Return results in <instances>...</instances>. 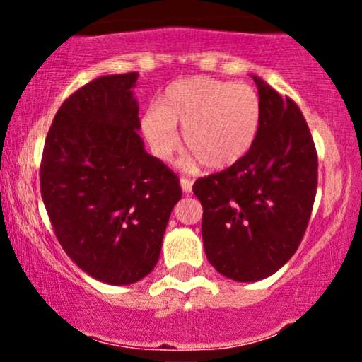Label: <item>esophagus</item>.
I'll use <instances>...</instances> for the list:
<instances>
[{
  "label": "esophagus",
  "mask_w": 362,
  "mask_h": 362,
  "mask_svg": "<svg viewBox=\"0 0 362 362\" xmlns=\"http://www.w3.org/2000/svg\"><path fill=\"white\" fill-rule=\"evenodd\" d=\"M192 185H194V182L190 180V178H187V177H180V187H182V190H184L185 194H190V192H192Z\"/></svg>",
  "instance_id": "34e87169"
}]
</instances>
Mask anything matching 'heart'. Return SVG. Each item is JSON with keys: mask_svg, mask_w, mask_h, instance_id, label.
<instances>
[{"mask_svg": "<svg viewBox=\"0 0 362 362\" xmlns=\"http://www.w3.org/2000/svg\"><path fill=\"white\" fill-rule=\"evenodd\" d=\"M262 105L247 83L192 76L167 86L141 119L149 148L160 160H168L182 143L206 168L223 170L250 151L260 129Z\"/></svg>", "mask_w": 362, "mask_h": 362, "instance_id": "1", "label": "heart"}]
</instances>
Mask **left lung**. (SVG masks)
Listing matches in <instances>:
<instances>
[{
    "instance_id": "8db88e82",
    "label": "left lung",
    "mask_w": 362,
    "mask_h": 362,
    "mask_svg": "<svg viewBox=\"0 0 362 362\" xmlns=\"http://www.w3.org/2000/svg\"><path fill=\"white\" fill-rule=\"evenodd\" d=\"M253 80L262 105L255 143L235 165L192 187L202 204L207 260L238 282L265 279L294 255L318 184L317 149L300 107Z\"/></svg>"
}]
</instances>
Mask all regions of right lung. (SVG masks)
<instances>
[{"label":"right lung","mask_w":362,"mask_h":362,"mask_svg":"<svg viewBox=\"0 0 362 362\" xmlns=\"http://www.w3.org/2000/svg\"><path fill=\"white\" fill-rule=\"evenodd\" d=\"M138 73L86 83L57 110L40 161V194L62 250L114 286L153 271L180 180L144 151Z\"/></svg>","instance_id":"obj_1"}]
</instances>
